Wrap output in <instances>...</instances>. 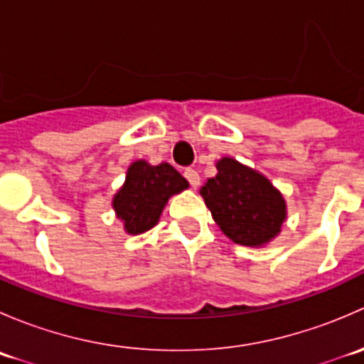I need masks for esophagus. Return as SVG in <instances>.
Masks as SVG:
<instances>
[{
    "mask_svg": "<svg viewBox=\"0 0 364 364\" xmlns=\"http://www.w3.org/2000/svg\"><path fill=\"white\" fill-rule=\"evenodd\" d=\"M185 178L188 179V183L192 185V188H197L200 185V176L196 168H186L185 171Z\"/></svg>",
    "mask_w": 364,
    "mask_h": 364,
    "instance_id": "obj_1",
    "label": "esophagus"
}]
</instances>
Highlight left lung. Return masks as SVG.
<instances>
[{
  "mask_svg": "<svg viewBox=\"0 0 364 364\" xmlns=\"http://www.w3.org/2000/svg\"><path fill=\"white\" fill-rule=\"evenodd\" d=\"M216 176L200 186L213 220L232 243L260 248L282 232L287 203L280 190L255 168L223 156Z\"/></svg>",
  "mask_w": 364,
  "mask_h": 364,
  "instance_id": "1",
  "label": "left lung"
}]
</instances>
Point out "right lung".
<instances>
[{"label":"right lung","instance_id":"obj_1","mask_svg":"<svg viewBox=\"0 0 364 364\" xmlns=\"http://www.w3.org/2000/svg\"><path fill=\"white\" fill-rule=\"evenodd\" d=\"M188 186V181L167 161L151 165L135 160L128 167L123 186L114 193L112 209L124 232L137 236L153 229L168 199Z\"/></svg>","mask_w":364,"mask_h":364}]
</instances>
